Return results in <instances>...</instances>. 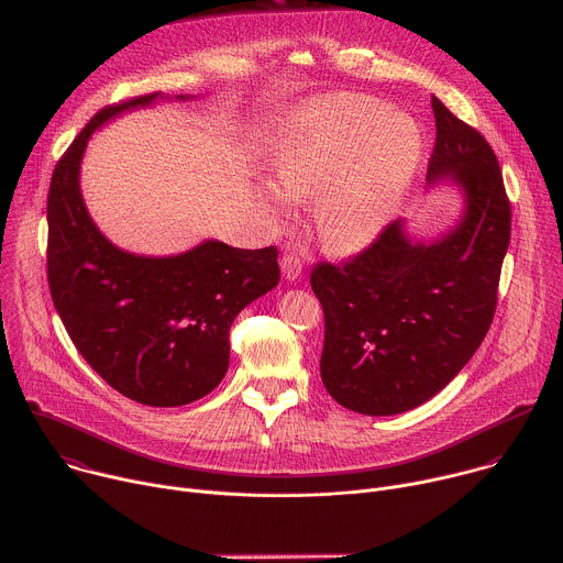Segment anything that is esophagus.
Listing matches in <instances>:
<instances>
[{"instance_id":"esophagus-1","label":"esophagus","mask_w":563,"mask_h":563,"mask_svg":"<svg viewBox=\"0 0 563 563\" xmlns=\"http://www.w3.org/2000/svg\"><path fill=\"white\" fill-rule=\"evenodd\" d=\"M280 267H283L285 278L296 280L302 274V258H300V254L298 252H285L283 258H280Z\"/></svg>"}]
</instances>
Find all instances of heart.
<instances>
[{"label":"heart","mask_w":563,"mask_h":563,"mask_svg":"<svg viewBox=\"0 0 563 563\" xmlns=\"http://www.w3.org/2000/svg\"><path fill=\"white\" fill-rule=\"evenodd\" d=\"M421 151V131L412 118L391 115L383 100L341 96L298 113L274 174L291 198L313 194L318 240L334 254H350L367 245L404 202ZM284 195L265 187L261 198L283 218L289 213Z\"/></svg>","instance_id":"1"}]
</instances>
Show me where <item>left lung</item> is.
Here are the masks:
<instances>
[{
    "mask_svg": "<svg viewBox=\"0 0 563 563\" xmlns=\"http://www.w3.org/2000/svg\"><path fill=\"white\" fill-rule=\"evenodd\" d=\"M437 140L428 180L454 178L461 224L437 245H412L400 222L309 283L325 313L320 378L347 410L389 417L441 391L486 339L497 311L512 209L499 159L474 126L432 96Z\"/></svg>",
    "mask_w": 563,
    "mask_h": 563,
    "instance_id": "1",
    "label": "left lung"
}]
</instances>
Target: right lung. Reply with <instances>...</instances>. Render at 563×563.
<instances>
[{"mask_svg": "<svg viewBox=\"0 0 563 563\" xmlns=\"http://www.w3.org/2000/svg\"><path fill=\"white\" fill-rule=\"evenodd\" d=\"M159 93L100 109L57 159L46 218L53 305L85 361L142 406L176 408L209 394L229 367L233 318L280 280L278 250L209 243L142 258L113 247L79 194V159L91 133Z\"/></svg>", "mask_w": 563, "mask_h": 563, "instance_id": "add662e5", "label": "right lung"}]
</instances>
